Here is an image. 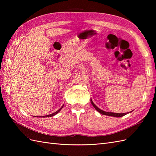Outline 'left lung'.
<instances>
[{"mask_svg":"<svg viewBox=\"0 0 156 156\" xmlns=\"http://www.w3.org/2000/svg\"><path fill=\"white\" fill-rule=\"evenodd\" d=\"M90 101H91L92 105H93V107L94 108H96V111L100 112V114L103 115L110 116H113V117H122V116H123L127 115V113H129V112H127H127H126V113H115V112H106V111H104L100 109V108H98L95 104H94L93 101L92 100V99H90ZM131 112H132V111H131Z\"/></svg>","mask_w":156,"mask_h":156,"instance_id":"1","label":"left lung"}]
</instances>
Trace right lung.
<instances>
[{
	"instance_id": "right-lung-1",
	"label": "right lung",
	"mask_w": 156,
	"mask_h": 156,
	"mask_svg": "<svg viewBox=\"0 0 156 156\" xmlns=\"http://www.w3.org/2000/svg\"><path fill=\"white\" fill-rule=\"evenodd\" d=\"M64 105H63L62 107H61L57 111H56L55 112H54V113H52V114H51V115H45V116H36V117H41V118H45V117H51V116H55V115H56L57 114V113L58 112H60V110L62 109V108H63V107H64Z\"/></svg>"
}]
</instances>
